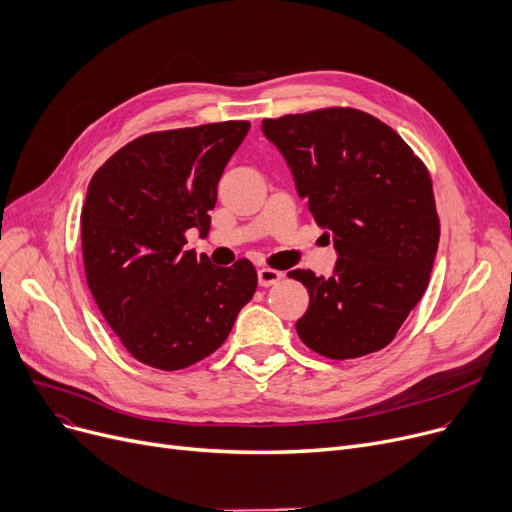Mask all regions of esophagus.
Masks as SVG:
<instances>
[{"label":"esophagus","mask_w":512,"mask_h":512,"mask_svg":"<svg viewBox=\"0 0 512 512\" xmlns=\"http://www.w3.org/2000/svg\"><path fill=\"white\" fill-rule=\"evenodd\" d=\"M281 279H283V273L275 271V269H269V266H264V269L258 271V283L262 287H271V285L279 283Z\"/></svg>","instance_id":"obj_1"}]
</instances>
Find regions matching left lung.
<instances>
[{
  "instance_id": "obj_1",
  "label": "left lung",
  "mask_w": 512,
  "mask_h": 512,
  "mask_svg": "<svg viewBox=\"0 0 512 512\" xmlns=\"http://www.w3.org/2000/svg\"><path fill=\"white\" fill-rule=\"evenodd\" d=\"M262 133L339 256L331 277L287 273L310 296L300 339L331 360L383 350L423 298L440 241L427 166L392 127L356 108L264 118Z\"/></svg>"
}]
</instances>
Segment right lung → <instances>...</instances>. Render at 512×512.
<instances>
[{
	"label": "right lung",
	"mask_w": 512,
	"mask_h": 512,
	"mask_svg": "<svg viewBox=\"0 0 512 512\" xmlns=\"http://www.w3.org/2000/svg\"><path fill=\"white\" fill-rule=\"evenodd\" d=\"M248 120L145 133L89 181L81 212L87 285L120 344L139 362L179 371L229 337L258 285L254 264L214 266L185 250L210 229L216 185Z\"/></svg>",
	"instance_id": "1"
}]
</instances>
